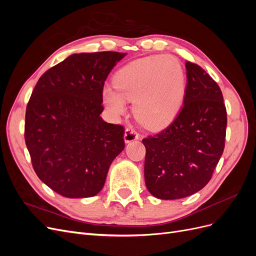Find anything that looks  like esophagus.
Listing matches in <instances>:
<instances>
[{
    "label": "esophagus",
    "instance_id": "1",
    "mask_svg": "<svg viewBox=\"0 0 256 256\" xmlns=\"http://www.w3.org/2000/svg\"><path fill=\"white\" fill-rule=\"evenodd\" d=\"M138 134L132 128H127L125 130V134H124V140H125L126 143L132 142L134 140H138Z\"/></svg>",
    "mask_w": 256,
    "mask_h": 256
}]
</instances>
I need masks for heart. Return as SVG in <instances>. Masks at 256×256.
I'll use <instances>...</instances> for the list:
<instances>
[{
    "label": "heart",
    "instance_id": "heart-1",
    "mask_svg": "<svg viewBox=\"0 0 256 256\" xmlns=\"http://www.w3.org/2000/svg\"><path fill=\"white\" fill-rule=\"evenodd\" d=\"M184 72L172 56H147L131 62L118 72L114 85L104 88V102L113 114L126 110L134 100V114L146 129L168 126L180 111L184 97Z\"/></svg>",
    "mask_w": 256,
    "mask_h": 256
}]
</instances>
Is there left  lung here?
<instances>
[{"instance_id": "1", "label": "left lung", "mask_w": 256, "mask_h": 256, "mask_svg": "<svg viewBox=\"0 0 256 256\" xmlns=\"http://www.w3.org/2000/svg\"><path fill=\"white\" fill-rule=\"evenodd\" d=\"M186 69L180 112L168 127L142 141L146 188L161 200L182 198L203 189L226 144L228 118L219 85L196 64L186 62Z\"/></svg>"}]
</instances>
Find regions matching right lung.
Wrapping results in <instances>:
<instances>
[{
    "mask_svg": "<svg viewBox=\"0 0 256 256\" xmlns=\"http://www.w3.org/2000/svg\"><path fill=\"white\" fill-rule=\"evenodd\" d=\"M125 56L72 54L40 76L28 100L24 138L34 171L65 198L96 196L125 148L124 127L100 116L104 81Z\"/></svg>",
    "mask_w": 256,
    "mask_h": 256,
    "instance_id": "1",
    "label": "right lung"
}]
</instances>
